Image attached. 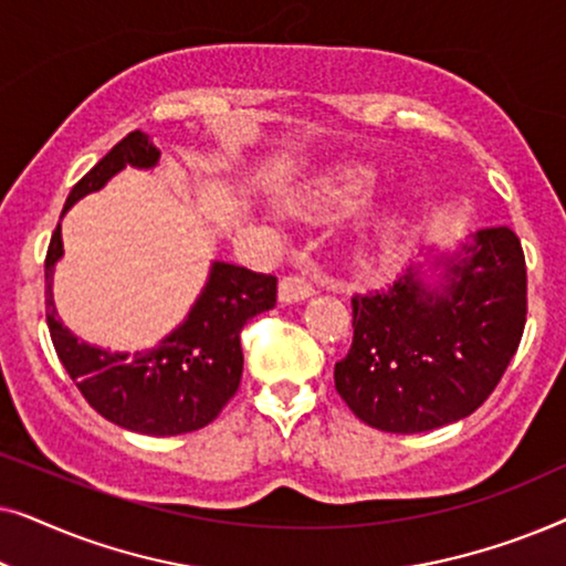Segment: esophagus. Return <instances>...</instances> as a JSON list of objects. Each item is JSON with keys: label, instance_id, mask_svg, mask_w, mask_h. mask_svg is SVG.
<instances>
[{"label": "esophagus", "instance_id": "34e87169", "mask_svg": "<svg viewBox=\"0 0 566 566\" xmlns=\"http://www.w3.org/2000/svg\"><path fill=\"white\" fill-rule=\"evenodd\" d=\"M312 293V283L301 275L283 277L281 285H277V301H281V304H298V301H306Z\"/></svg>", "mask_w": 566, "mask_h": 566}]
</instances>
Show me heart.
Returning <instances> with one entry per match:
<instances>
[{
  "mask_svg": "<svg viewBox=\"0 0 566 566\" xmlns=\"http://www.w3.org/2000/svg\"><path fill=\"white\" fill-rule=\"evenodd\" d=\"M376 188V172L360 161H343L312 177L293 196V206L308 216H335L358 203ZM397 227V211L389 203H366L353 216L355 242L368 247L381 242Z\"/></svg>",
  "mask_w": 566,
  "mask_h": 566,
  "instance_id": "obj_1",
  "label": "heart"
}]
</instances>
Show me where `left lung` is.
Wrapping results in <instances>:
<instances>
[{"instance_id": "left-lung-1", "label": "left lung", "mask_w": 566, "mask_h": 566, "mask_svg": "<svg viewBox=\"0 0 566 566\" xmlns=\"http://www.w3.org/2000/svg\"><path fill=\"white\" fill-rule=\"evenodd\" d=\"M353 345L335 389L386 432H428L469 417L494 391L525 327V258L513 229H479L353 298Z\"/></svg>"}]
</instances>
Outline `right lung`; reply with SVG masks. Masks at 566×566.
I'll return each instance as SVG.
<instances>
[{"mask_svg": "<svg viewBox=\"0 0 566 566\" xmlns=\"http://www.w3.org/2000/svg\"><path fill=\"white\" fill-rule=\"evenodd\" d=\"M157 165V146L142 130H134L74 185L64 213L84 196L103 190L126 167L154 169ZM61 258L64 242L59 221L45 254V319L59 360L92 409L130 432L159 438L182 436L213 422L242 378L239 332L252 316L275 306V277L213 260L196 304L169 335L146 350L118 353L84 343L59 319L53 270Z\"/></svg>", "mask_w": 566, "mask_h": 566, "instance_id": "add662e5", "label": "right lung"}]
</instances>
